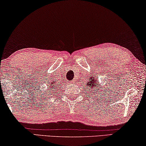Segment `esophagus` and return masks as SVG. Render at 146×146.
Listing matches in <instances>:
<instances>
[{"label": "esophagus", "instance_id": "esophagus-1", "mask_svg": "<svg viewBox=\"0 0 146 146\" xmlns=\"http://www.w3.org/2000/svg\"><path fill=\"white\" fill-rule=\"evenodd\" d=\"M74 83H75V81H74L69 82V84H74Z\"/></svg>", "mask_w": 146, "mask_h": 146}]
</instances>
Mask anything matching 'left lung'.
I'll return each instance as SVG.
<instances>
[{
	"instance_id": "left-lung-1",
	"label": "left lung",
	"mask_w": 146,
	"mask_h": 146,
	"mask_svg": "<svg viewBox=\"0 0 146 146\" xmlns=\"http://www.w3.org/2000/svg\"><path fill=\"white\" fill-rule=\"evenodd\" d=\"M95 77H93V75H91L89 77V81L87 82V87H86V89L87 91H91V93H98V92L102 91V87L101 84L98 83V79H95ZM86 85V86H87Z\"/></svg>"
}]
</instances>
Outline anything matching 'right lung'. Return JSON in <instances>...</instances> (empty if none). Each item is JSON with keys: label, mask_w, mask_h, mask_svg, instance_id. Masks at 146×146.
I'll list each match as a JSON object with an SVG mask.
<instances>
[{"label": "right lung", "mask_w": 146, "mask_h": 146, "mask_svg": "<svg viewBox=\"0 0 146 146\" xmlns=\"http://www.w3.org/2000/svg\"><path fill=\"white\" fill-rule=\"evenodd\" d=\"M56 84H57V82L55 81L54 79L52 80V81H51V82L50 83V89L51 90H55V91H57L56 88H57V87L56 85H56Z\"/></svg>", "instance_id": "1"}]
</instances>
